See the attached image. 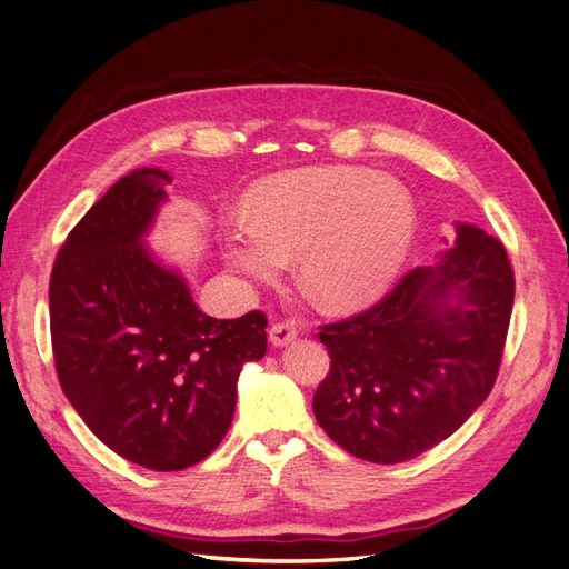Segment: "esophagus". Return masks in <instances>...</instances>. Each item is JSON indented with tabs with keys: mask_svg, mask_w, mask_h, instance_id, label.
Wrapping results in <instances>:
<instances>
[{
	"mask_svg": "<svg viewBox=\"0 0 569 569\" xmlns=\"http://www.w3.org/2000/svg\"><path fill=\"white\" fill-rule=\"evenodd\" d=\"M268 337H270V341L274 343V347H287V343H291V341L297 339V327H295V322L280 320V322L270 325Z\"/></svg>",
	"mask_w": 569,
	"mask_h": 569,
	"instance_id": "obj_1",
	"label": "esophagus"
}]
</instances>
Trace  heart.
I'll return each mask as SVG.
<instances>
[{
	"label": "heart",
	"instance_id": "heart-1",
	"mask_svg": "<svg viewBox=\"0 0 569 569\" xmlns=\"http://www.w3.org/2000/svg\"><path fill=\"white\" fill-rule=\"evenodd\" d=\"M416 206L401 182L360 168H306L258 184L249 220L226 232L230 263L256 280L299 256V280L330 308L375 299L401 270Z\"/></svg>",
	"mask_w": 569,
	"mask_h": 569
}]
</instances>
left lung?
I'll return each mask as SVG.
<instances>
[{"label": "left lung", "mask_w": 569, "mask_h": 569, "mask_svg": "<svg viewBox=\"0 0 569 569\" xmlns=\"http://www.w3.org/2000/svg\"><path fill=\"white\" fill-rule=\"evenodd\" d=\"M512 299L506 247L458 226L439 266L408 270L368 311L320 327L330 372L313 396L318 425L382 465L449 439L493 389Z\"/></svg>", "instance_id": "1"}]
</instances>
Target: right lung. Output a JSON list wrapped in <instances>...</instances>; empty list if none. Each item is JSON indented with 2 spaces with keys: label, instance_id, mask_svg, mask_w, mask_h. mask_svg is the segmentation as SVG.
I'll list each match as a JSON object with an SVG mask.
<instances>
[{
  "label": "right lung",
  "instance_id": "obj_1",
  "mask_svg": "<svg viewBox=\"0 0 569 569\" xmlns=\"http://www.w3.org/2000/svg\"><path fill=\"white\" fill-rule=\"evenodd\" d=\"M161 168L120 178L68 232L49 280L59 385L92 435L157 472L211 456L234 416L247 360L266 356L261 311L218 320L142 244L166 184Z\"/></svg>",
  "mask_w": 569,
  "mask_h": 569
}]
</instances>
